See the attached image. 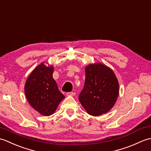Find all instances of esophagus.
<instances>
[{"label":"esophagus","instance_id":"1","mask_svg":"<svg viewBox=\"0 0 151 151\" xmlns=\"http://www.w3.org/2000/svg\"><path fill=\"white\" fill-rule=\"evenodd\" d=\"M67 96H74L75 95V92H67Z\"/></svg>","mask_w":151,"mask_h":151}]
</instances>
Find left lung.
Instances as JSON below:
<instances>
[{"mask_svg":"<svg viewBox=\"0 0 151 151\" xmlns=\"http://www.w3.org/2000/svg\"><path fill=\"white\" fill-rule=\"evenodd\" d=\"M84 88L78 99L89 115L99 116L107 113L115 105L119 92L118 80L110 67L101 63L85 68Z\"/></svg>","mask_w":151,"mask_h":151,"instance_id":"1","label":"left lung"}]
</instances>
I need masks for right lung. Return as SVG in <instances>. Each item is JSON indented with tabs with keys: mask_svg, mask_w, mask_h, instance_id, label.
Masks as SVG:
<instances>
[{
	"mask_svg": "<svg viewBox=\"0 0 151 151\" xmlns=\"http://www.w3.org/2000/svg\"><path fill=\"white\" fill-rule=\"evenodd\" d=\"M54 67L41 63L35 68L25 83L24 93L28 102L41 115L49 116L56 111L65 98L52 77Z\"/></svg>",
	"mask_w": 151,
	"mask_h": 151,
	"instance_id": "right-lung-1",
	"label": "right lung"
}]
</instances>
